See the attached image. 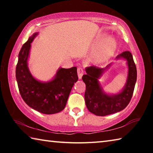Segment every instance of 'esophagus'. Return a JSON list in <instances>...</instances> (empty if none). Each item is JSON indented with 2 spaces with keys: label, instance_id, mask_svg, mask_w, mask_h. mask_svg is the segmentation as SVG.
<instances>
[{
  "label": "esophagus",
  "instance_id": "obj_1",
  "mask_svg": "<svg viewBox=\"0 0 153 153\" xmlns=\"http://www.w3.org/2000/svg\"><path fill=\"white\" fill-rule=\"evenodd\" d=\"M83 75H84V70L81 67H79V68L77 69V76H78L79 79H82Z\"/></svg>",
  "mask_w": 153,
  "mask_h": 153
}]
</instances>
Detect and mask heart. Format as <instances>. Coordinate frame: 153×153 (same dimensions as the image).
<instances>
[{
    "label": "heart",
    "instance_id": "b5f03b06",
    "mask_svg": "<svg viewBox=\"0 0 153 153\" xmlns=\"http://www.w3.org/2000/svg\"><path fill=\"white\" fill-rule=\"evenodd\" d=\"M117 49V42L114 38L107 39L106 35H101L96 40L93 45V51L99 53L96 55L97 60L99 63H104L112 57Z\"/></svg>",
    "mask_w": 153,
    "mask_h": 153
}]
</instances>
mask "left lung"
<instances>
[{"label": "left lung", "instance_id": "obj_1", "mask_svg": "<svg viewBox=\"0 0 153 153\" xmlns=\"http://www.w3.org/2000/svg\"><path fill=\"white\" fill-rule=\"evenodd\" d=\"M120 59L126 61L128 76L123 88L115 94L105 92L99 81L113 63L108 64L105 68L90 66L85 69L86 74L82 76V80L86 88L85 102L88 111L96 115L105 116L120 112L128 106L132 97L137 79V70L133 56L129 51H125L117 56L116 60Z\"/></svg>", "mask_w": 153, "mask_h": 153}]
</instances>
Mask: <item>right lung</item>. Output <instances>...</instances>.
Instances as JSON below:
<instances>
[{"label": "right lung", "mask_w": 153, "mask_h": 153, "mask_svg": "<svg viewBox=\"0 0 153 153\" xmlns=\"http://www.w3.org/2000/svg\"><path fill=\"white\" fill-rule=\"evenodd\" d=\"M39 32H35L22 46L18 56L16 79L20 94L25 102L33 109L44 114L61 112L65 107L70 92L78 77L77 67H60L53 78L42 82L32 76L28 67L31 44Z\"/></svg>", "instance_id": "right-lung-1"}]
</instances>
